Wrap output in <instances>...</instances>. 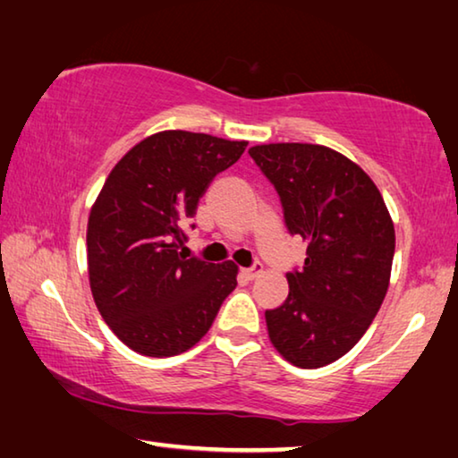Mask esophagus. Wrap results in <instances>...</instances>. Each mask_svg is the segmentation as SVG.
Masks as SVG:
<instances>
[{"label":"esophagus","instance_id":"esophagus-1","mask_svg":"<svg viewBox=\"0 0 458 458\" xmlns=\"http://www.w3.org/2000/svg\"><path fill=\"white\" fill-rule=\"evenodd\" d=\"M263 271V266L261 263H253L251 267H247V269H242V276L245 277V279H255L258 277L259 274Z\"/></svg>","mask_w":458,"mask_h":458}]
</instances>
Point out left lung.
Listing matches in <instances>:
<instances>
[{
  "mask_svg": "<svg viewBox=\"0 0 458 458\" xmlns=\"http://www.w3.org/2000/svg\"><path fill=\"white\" fill-rule=\"evenodd\" d=\"M250 155L274 184L290 235L308 243L287 271L290 293L266 311L269 340L287 362L322 368L356 346L388 292L394 223L378 187L322 144L277 142Z\"/></svg>",
  "mask_w": 458,
  "mask_h": 458,
  "instance_id": "1",
  "label": "left lung"
}]
</instances>
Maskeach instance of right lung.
I'll list each match as a JSON object with an SVG mask.
<instances>
[{
	"mask_svg": "<svg viewBox=\"0 0 458 458\" xmlns=\"http://www.w3.org/2000/svg\"><path fill=\"white\" fill-rule=\"evenodd\" d=\"M245 147L203 132H157L128 150L104 182L86 233L90 290L104 322L139 354L187 352L235 290L233 261L219 266L179 250L199 199Z\"/></svg>",
	"mask_w": 458,
	"mask_h": 458,
	"instance_id": "right-lung-1",
	"label": "right lung"
}]
</instances>
